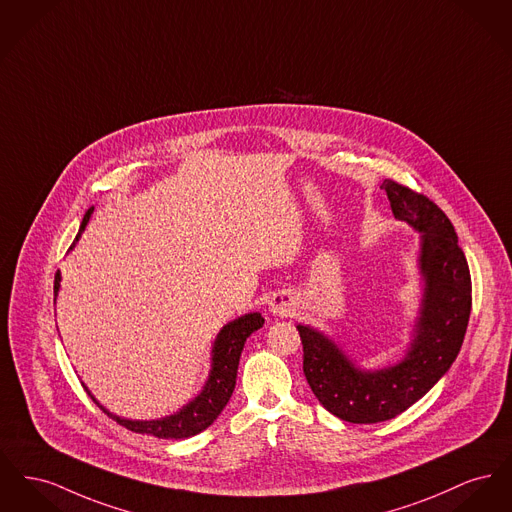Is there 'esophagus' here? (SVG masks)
<instances>
[{
	"label": "esophagus",
	"mask_w": 512,
	"mask_h": 512,
	"mask_svg": "<svg viewBox=\"0 0 512 512\" xmlns=\"http://www.w3.org/2000/svg\"><path fill=\"white\" fill-rule=\"evenodd\" d=\"M272 315L276 317H288L292 311V303L286 294H274L271 300Z\"/></svg>",
	"instance_id": "1"
}]
</instances>
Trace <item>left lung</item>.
I'll list each match as a JSON object with an SVG mask.
<instances>
[{
	"label": "left lung",
	"instance_id": "8db88e82",
	"mask_svg": "<svg viewBox=\"0 0 512 512\" xmlns=\"http://www.w3.org/2000/svg\"><path fill=\"white\" fill-rule=\"evenodd\" d=\"M392 214L421 232L425 294L412 348L385 371L356 369L321 332L298 325L303 373L319 402L340 420H391L429 391L456 360L472 309V278L449 216L429 197L385 180Z\"/></svg>",
	"mask_w": 512,
	"mask_h": 512
}]
</instances>
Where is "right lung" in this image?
<instances>
[{"label":"right lung","instance_id":"obj_1","mask_svg":"<svg viewBox=\"0 0 512 512\" xmlns=\"http://www.w3.org/2000/svg\"><path fill=\"white\" fill-rule=\"evenodd\" d=\"M91 212L92 209H89L87 214H85L75 241L79 240L81 232L85 230V226H87V222L91 218ZM75 241H73V245H75ZM60 280V272H56L54 296H58ZM263 323H265V319L259 313H249V315H243L240 319L228 323L220 331V334L216 336L214 348H212L211 375H209V381H207L205 389L193 402H189L183 410H180L178 414L162 418V420L131 421L123 420V418H118V416H112L102 406H100V410H104V414H108L112 420L118 421L125 429L135 431V433L154 435L158 439H187V437H193V435L201 433L203 429H207L212 421L220 416V412L228 404V400H230V396L234 392V387H236V375H238V365H240L243 344H245V340H247V336L251 332H255L263 327Z\"/></svg>","mask_w":512,"mask_h":512}]
</instances>
